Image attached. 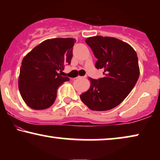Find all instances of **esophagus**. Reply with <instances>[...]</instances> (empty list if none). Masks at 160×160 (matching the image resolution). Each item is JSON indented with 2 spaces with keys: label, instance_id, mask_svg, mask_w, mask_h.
Segmentation results:
<instances>
[{
  "label": "esophagus",
  "instance_id": "esophagus-1",
  "mask_svg": "<svg viewBox=\"0 0 160 160\" xmlns=\"http://www.w3.org/2000/svg\"><path fill=\"white\" fill-rule=\"evenodd\" d=\"M84 78V77H83V76H78L77 77H76L77 79H80V78Z\"/></svg>",
  "mask_w": 160,
  "mask_h": 160
}]
</instances>
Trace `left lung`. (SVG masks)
I'll use <instances>...</instances> for the list:
<instances>
[{"label":"left lung","instance_id":"1","mask_svg":"<svg viewBox=\"0 0 160 160\" xmlns=\"http://www.w3.org/2000/svg\"><path fill=\"white\" fill-rule=\"evenodd\" d=\"M86 43L98 59L95 68L103 70L104 77L89 78L90 87L81 94L80 99L92 111L110 110L125 99L138 79L136 52L129 43L113 37H89Z\"/></svg>","mask_w":160,"mask_h":160}]
</instances>
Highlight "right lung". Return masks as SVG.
<instances>
[{
	"instance_id": "1",
	"label": "right lung",
	"mask_w": 160,
	"mask_h": 160,
	"mask_svg": "<svg viewBox=\"0 0 160 160\" xmlns=\"http://www.w3.org/2000/svg\"><path fill=\"white\" fill-rule=\"evenodd\" d=\"M76 39L56 38L45 40L24 57L18 86L24 102L30 108L43 110L54 103L58 87L70 78L62 76L71 64Z\"/></svg>"
}]
</instances>
